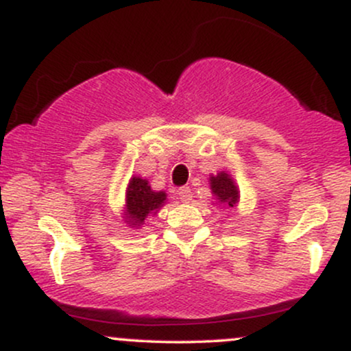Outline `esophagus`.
Listing matches in <instances>:
<instances>
[{
	"label": "esophagus",
	"instance_id": "esophagus-1",
	"mask_svg": "<svg viewBox=\"0 0 351 351\" xmlns=\"http://www.w3.org/2000/svg\"><path fill=\"white\" fill-rule=\"evenodd\" d=\"M178 196H180V199L183 201V203H189V201H191V198H193L191 189H189V186L180 188V189H178Z\"/></svg>",
	"mask_w": 351,
	"mask_h": 351
}]
</instances>
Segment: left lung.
<instances>
[{"label": "left lung", "instance_id": "left-lung-1", "mask_svg": "<svg viewBox=\"0 0 351 351\" xmlns=\"http://www.w3.org/2000/svg\"><path fill=\"white\" fill-rule=\"evenodd\" d=\"M213 195L219 201V204L226 208H234L239 203V189H237L234 180L226 171L217 173L216 176H209Z\"/></svg>", "mask_w": 351, "mask_h": 351}]
</instances>
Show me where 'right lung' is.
<instances>
[{"label": "right lung", "instance_id": "obj_1", "mask_svg": "<svg viewBox=\"0 0 351 351\" xmlns=\"http://www.w3.org/2000/svg\"><path fill=\"white\" fill-rule=\"evenodd\" d=\"M167 201V193L153 191L147 180L134 176L125 195V223L130 228H140L148 215H155Z\"/></svg>", "mask_w": 351, "mask_h": 351}]
</instances>
